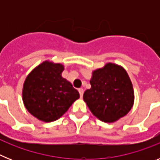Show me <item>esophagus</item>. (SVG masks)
Wrapping results in <instances>:
<instances>
[{
	"label": "esophagus",
	"mask_w": 160,
	"mask_h": 160,
	"mask_svg": "<svg viewBox=\"0 0 160 160\" xmlns=\"http://www.w3.org/2000/svg\"><path fill=\"white\" fill-rule=\"evenodd\" d=\"M78 92H79V94H80V97L82 98V96H83V93H84V90H83L82 88L78 89Z\"/></svg>",
	"instance_id": "34e87169"
}]
</instances>
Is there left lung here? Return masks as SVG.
I'll list each match as a JSON object with an SVG mask.
<instances>
[{"label":"left lung","instance_id":"left-lung-1","mask_svg":"<svg viewBox=\"0 0 160 160\" xmlns=\"http://www.w3.org/2000/svg\"><path fill=\"white\" fill-rule=\"evenodd\" d=\"M91 87L84 92L83 99L96 118L114 122L132 108L135 93L129 75L122 66L107 63L92 72Z\"/></svg>","mask_w":160,"mask_h":160}]
</instances>
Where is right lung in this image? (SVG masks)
Masks as SVG:
<instances>
[{
	"label": "right lung",
	"instance_id": "add662e5",
	"mask_svg": "<svg viewBox=\"0 0 160 160\" xmlns=\"http://www.w3.org/2000/svg\"><path fill=\"white\" fill-rule=\"evenodd\" d=\"M64 66L45 61L28 74L22 89V100L28 111L42 122L58 119L80 95L62 78Z\"/></svg>",
	"mask_w": 160,
	"mask_h": 160
}]
</instances>
